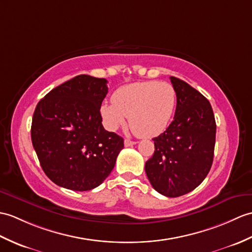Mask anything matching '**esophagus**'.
<instances>
[{
	"instance_id": "obj_1",
	"label": "esophagus",
	"mask_w": 252,
	"mask_h": 252,
	"mask_svg": "<svg viewBox=\"0 0 252 252\" xmlns=\"http://www.w3.org/2000/svg\"><path fill=\"white\" fill-rule=\"evenodd\" d=\"M136 142H134V140H130V139H126L125 140V146L126 147H130V146L135 145Z\"/></svg>"
}]
</instances>
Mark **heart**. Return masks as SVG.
<instances>
[{
    "label": "heart",
    "instance_id": "1",
    "mask_svg": "<svg viewBox=\"0 0 252 252\" xmlns=\"http://www.w3.org/2000/svg\"><path fill=\"white\" fill-rule=\"evenodd\" d=\"M112 103H104L101 115L108 130L124 126L128 117L132 131L154 137L165 130L176 106L175 88L165 81H139L118 88Z\"/></svg>",
    "mask_w": 252,
    "mask_h": 252
}]
</instances>
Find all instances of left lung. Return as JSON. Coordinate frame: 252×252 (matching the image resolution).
<instances>
[{"mask_svg":"<svg viewBox=\"0 0 252 252\" xmlns=\"http://www.w3.org/2000/svg\"><path fill=\"white\" fill-rule=\"evenodd\" d=\"M177 105L174 120L155 143L145 171L154 189L167 197L194 190L214 160L216 121L208 99L186 81L171 76Z\"/></svg>","mask_w":252,"mask_h":252,"instance_id":"left-lung-1","label":"left lung"}]
</instances>
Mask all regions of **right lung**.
I'll return each instance as SVG.
<instances>
[{"instance_id":"right-lung-1","label":"right lung","mask_w":252,"mask_h":252,"mask_svg":"<svg viewBox=\"0 0 252 252\" xmlns=\"http://www.w3.org/2000/svg\"><path fill=\"white\" fill-rule=\"evenodd\" d=\"M107 80L78 75L56 87L34 110L31 138L43 171L74 191L96 188L113 171L124 138L108 132L99 113Z\"/></svg>"}]
</instances>
